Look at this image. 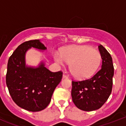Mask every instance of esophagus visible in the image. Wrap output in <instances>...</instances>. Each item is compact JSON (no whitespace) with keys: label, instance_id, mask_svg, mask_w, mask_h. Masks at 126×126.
Segmentation results:
<instances>
[{"label":"esophagus","instance_id":"obj_1","mask_svg":"<svg viewBox=\"0 0 126 126\" xmlns=\"http://www.w3.org/2000/svg\"><path fill=\"white\" fill-rule=\"evenodd\" d=\"M67 78H68V77H67L66 75H63V79H67Z\"/></svg>","mask_w":126,"mask_h":126}]
</instances>
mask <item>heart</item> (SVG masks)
Masks as SVG:
<instances>
[{"instance_id":"heart-1","label":"heart","mask_w":126,"mask_h":126,"mask_svg":"<svg viewBox=\"0 0 126 126\" xmlns=\"http://www.w3.org/2000/svg\"><path fill=\"white\" fill-rule=\"evenodd\" d=\"M55 61L60 65L70 63V71L78 79H87L99 66L101 56L98 51L88 46H71L62 49L61 54L54 53Z\"/></svg>"}]
</instances>
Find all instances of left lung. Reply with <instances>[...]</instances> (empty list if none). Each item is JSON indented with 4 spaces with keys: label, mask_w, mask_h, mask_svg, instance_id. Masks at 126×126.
Masks as SVG:
<instances>
[{
    "label": "left lung",
    "mask_w": 126,
    "mask_h": 126,
    "mask_svg": "<svg viewBox=\"0 0 126 126\" xmlns=\"http://www.w3.org/2000/svg\"><path fill=\"white\" fill-rule=\"evenodd\" d=\"M101 68L90 79L72 81L71 95L77 108L84 111L99 109L109 97L112 88L114 66L112 59L107 49L100 44Z\"/></svg>",
    "instance_id": "1"
}]
</instances>
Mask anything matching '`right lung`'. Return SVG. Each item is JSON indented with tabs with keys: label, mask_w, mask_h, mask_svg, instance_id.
Segmentation results:
<instances>
[{
	"label": "right lung",
	"mask_w": 126,
	"mask_h": 126,
	"mask_svg": "<svg viewBox=\"0 0 126 126\" xmlns=\"http://www.w3.org/2000/svg\"><path fill=\"white\" fill-rule=\"evenodd\" d=\"M44 50L46 47L39 40H29L17 47L8 59L6 82L12 99L17 105L31 112L46 108L63 73H53L42 63L36 68L27 67L25 55L31 47Z\"/></svg>",
	"instance_id": "1"
}]
</instances>
